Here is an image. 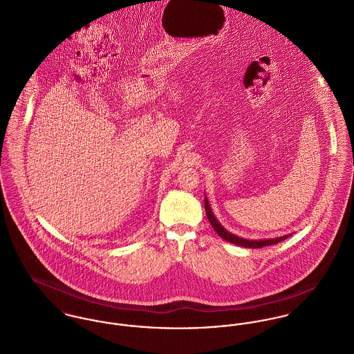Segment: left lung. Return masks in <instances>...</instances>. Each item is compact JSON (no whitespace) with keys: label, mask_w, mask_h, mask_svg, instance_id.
I'll return each instance as SVG.
<instances>
[{"label":"left lung","mask_w":354,"mask_h":354,"mask_svg":"<svg viewBox=\"0 0 354 354\" xmlns=\"http://www.w3.org/2000/svg\"><path fill=\"white\" fill-rule=\"evenodd\" d=\"M205 210H206V216L209 218L213 229L217 232L218 236H221L223 240L232 243V244L239 245V246H244V248H263V246H270V245L277 244L281 243L283 240H286L288 236H283V237H277V239H268V240H246V239H241L237 237L234 234H232L230 232H227L219 222L217 218L214 217L210 205L207 202V198L205 196Z\"/></svg>","instance_id":"obj_1"}]
</instances>
